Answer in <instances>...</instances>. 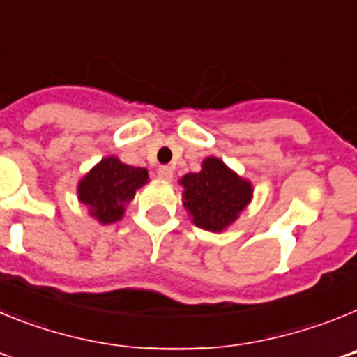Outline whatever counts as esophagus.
Instances as JSON below:
<instances>
[{
	"instance_id": "34e87169",
	"label": "esophagus",
	"mask_w": 357,
	"mask_h": 357,
	"mask_svg": "<svg viewBox=\"0 0 357 357\" xmlns=\"http://www.w3.org/2000/svg\"><path fill=\"white\" fill-rule=\"evenodd\" d=\"M157 175H159V178H162V181H172L173 169L169 168V166H160V168L157 169Z\"/></svg>"
}]
</instances>
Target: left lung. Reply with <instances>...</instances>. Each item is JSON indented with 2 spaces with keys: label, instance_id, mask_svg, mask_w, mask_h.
<instances>
[{
  "label": "left lung",
  "instance_id": "1",
  "mask_svg": "<svg viewBox=\"0 0 357 357\" xmlns=\"http://www.w3.org/2000/svg\"><path fill=\"white\" fill-rule=\"evenodd\" d=\"M178 184L184 188L182 204L191 222L209 232L229 229L254 198L252 182L213 155L202 160L200 172L185 173Z\"/></svg>",
  "mask_w": 357,
  "mask_h": 357
}]
</instances>
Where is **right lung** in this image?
<instances>
[{"instance_id": "1", "label": "right lung", "mask_w": 357, "mask_h": 357, "mask_svg": "<svg viewBox=\"0 0 357 357\" xmlns=\"http://www.w3.org/2000/svg\"><path fill=\"white\" fill-rule=\"evenodd\" d=\"M148 184L146 168H134L116 155L103 157L78 181L77 197L102 225L119 222L137 189Z\"/></svg>"}]
</instances>
